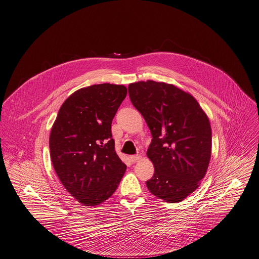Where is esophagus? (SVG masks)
Segmentation results:
<instances>
[{
    "mask_svg": "<svg viewBox=\"0 0 259 259\" xmlns=\"http://www.w3.org/2000/svg\"><path fill=\"white\" fill-rule=\"evenodd\" d=\"M140 160V155H133V156H130V161L132 163H135L137 161Z\"/></svg>",
    "mask_w": 259,
    "mask_h": 259,
    "instance_id": "1",
    "label": "esophagus"
}]
</instances>
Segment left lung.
Returning a JSON list of instances; mask_svg holds the SVG:
<instances>
[{
  "label": "left lung",
  "instance_id": "left-lung-1",
  "mask_svg": "<svg viewBox=\"0 0 259 259\" xmlns=\"http://www.w3.org/2000/svg\"><path fill=\"white\" fill-rule=\"evenodd\" d=\"M128 92L153 136L146 155L155 173L146 187L165 202H180L199 188L207 172L212 146L209 119L191 94L171 84L137 82Z\"/></svg>",
  "mask_w": 259,
  "mask_h": 259
}]
</instances>
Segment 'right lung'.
Instances as JSON below:
<instances>
[{"label":"right lung","mask_w":259,"mask_h":259,"mask_svg":"<svg viewBox=\"0 0 259 259\" xmlns=\"http://www.w3.org/2000/svg\"><path fill=\"white\" fill-rule=\"evenodd\" d=\"M126 95L123 85L82 88L63 102L51 129L54 170L65 190L86 206L107 200L126 171L112 135L113 119Z\"/></svg>","instance_id":"obj_1"}]
</instances>
